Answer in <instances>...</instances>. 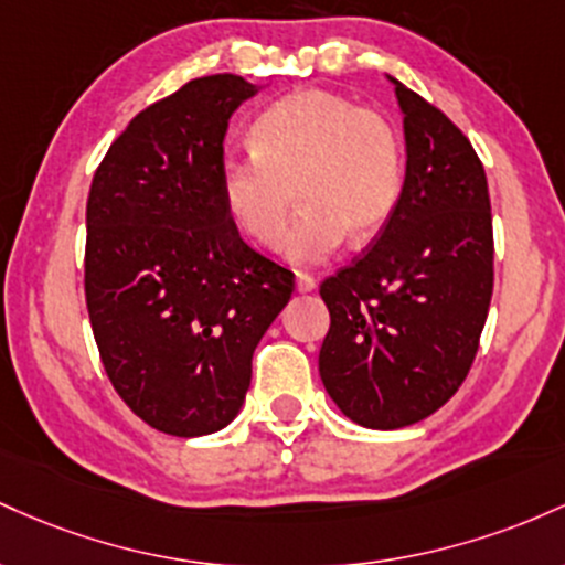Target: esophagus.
Here are the masks:
<instances>
[{
	"label": "esophagus",
	"instance_id": "34e87169",
	"mask_svg": "<svg viewBox=\"0 0 565 565\" xmlns=\"http://www.w3.org/2000/svg\"><path fill=\"white\" fill-rule=\"evenodd\" d=\"M315 288H317V282L312 275H303V271L296 275V290H299V294H312Z\"/></svg>",
	"mask_w": 565,
	"mask_h": 565
}]
</instances>
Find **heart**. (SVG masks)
I'll list each match as a JSON object with an SVG mask.
<instances>
[{"label":"heart","instance_id":"heart-1","mask_svg":"<svg viewBox=\"0 0 565 565\" xmlns=\"http://www.w3.org/2000/svg\"><path fill=\"white\" fill-rule=\"evenodd\" d=\"M250 154L221 162L218 189L232 221L275 248L296 192L303 215L282 243L294 264H320L373 237L403 192V143L384 114L328 90H296L258 114Z\"/></svg>","mask_w":565,"mask_h":565}]
</instances>
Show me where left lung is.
<instances>
[{
    "label": "left lung",
    "instance_id": "1",
    "mask_svg": "<svg viewBox=\"0 0 565 565\" xmlns=\"http://www.w3.org/2000/svg\"><path fill=\"white\" fill-rule=\"evenodd\" d=\"M386 79L403 111L401 200L371 248L320 285L331 312L320 379L367 429L408 427L451 401L493 294L483 162L446 114Z\"/></svg>",
    "mask_w": 565,
    "mask_h": 565
}]
</instances>
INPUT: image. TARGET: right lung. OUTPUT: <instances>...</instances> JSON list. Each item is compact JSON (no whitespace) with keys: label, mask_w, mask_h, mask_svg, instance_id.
Returning a JSON list of instances; mask_svg holds the SVG:
<instances>
[{"label":"right lung","mask_w":565,"mask_h":565,"mask_svg":"<svg viewBox=\"0 0 565 565\" xmlns=\"http://www.w3.org/2000/svg\"><path fill=\"white\" fill-rule=\"evenodd\" d=\"M258 93L211 74L143 109L87 198L85 299L100 363L136 416L175 437L224 429L245 403L294 271L239 237L218 189L230 117Z\"/></svg>","instance_id":"right-lung-1"}]
</instances>
